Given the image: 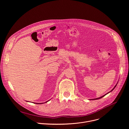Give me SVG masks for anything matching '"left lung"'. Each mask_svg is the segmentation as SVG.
Here are the masks:
<instances>
[{
    "instance_id": "left-lung-1",
    "label": "left lung",
    "mask_w": 129,
    "mask_h": 129,
    "mask_svg": "<svg viewBox=\"0 0 129 129\" xmlns=\"http://www.w3.org/2000/svg\"><path fill=\"white\" fill-rule=\"evenodd\" d=\"M117 84H116V85H115V87H114V88H113V89H112V90H111V91H110V92H111V91H113V89H114V88H115V87H116V85H117ZM109 92H108V93H109ZM108 93H107V94H108ZM105 94V95H103V96H101V97H100V98H97V99H93V100H98V99H101V98H103V97H104V96H105V95H106V94Z\"/></svg>"
}]
</instances>
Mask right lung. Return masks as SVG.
<instances>
[{
  "label": "right lung",
  "instance_id": "add662e5",
  "mask_svg": "<svg viewBox=\"0 0 129 129\" xmlns=\"http://www.w3.org/2000/svg\"><path fill=\"white\" fill-rule=\"evenodd\" d=\"M47 101V102H45V103H47V102H48V101ZM36 104H41V103H40V104H39V103H36ZM41 104H43V103H41Z\"/></svg>",
  "mask_w": 129,
  "mask_h": 129
}]
</instances>
